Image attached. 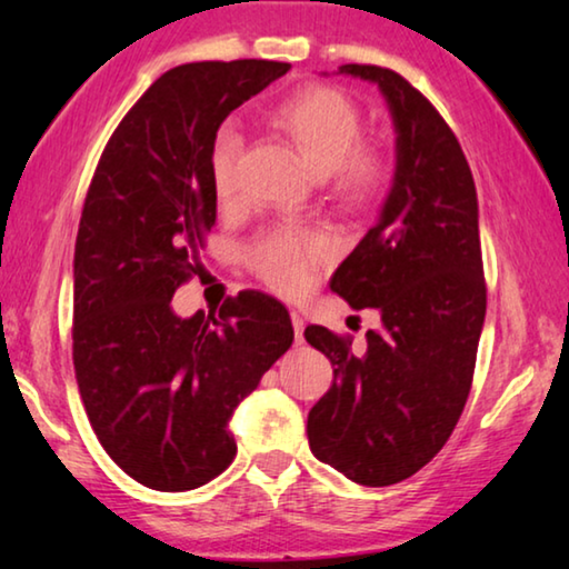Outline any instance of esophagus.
<instances>
[{"label": "esophagus", "instance_id": "esophagus-1", "mask_svg": "<svg viewBox=\"0 0 569 569\" xmlns=\"http://www.w3.org/2000/svg\"><path fill=\"white\" fill-rule=\"evenodd\" d=\"M291 325H293V337H296V345H303V319H301V313H296V311H291Z\"/></svg>", "mask_w": 569, "mask_h": 569}]
</instances>
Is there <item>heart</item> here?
I'll return each instance as SVG.
<instances>
[{
    "mask_svg": "<svg viewBox=\"0 0 569 569\" xmlns=\"http://www.w3.org/2000/svg\"><path fill=\"white\" fill-rule=\"evenodd\" d=\"M268 124L288 140L313 176L329 178L337 197L350 203H368L383 189L386 160L360 146L362 114L345 91L307 87L281 101L268 114ZM242 140L232 124L219 127L209 148V176L219 201L234 193V163ZM329 256L325 237L278 230L252 248V266L268 286L286 296H299L311 286L313 270Z\"/></svg>",
    "mask_w": 569,
    "mask_h": 569,
    "instance_id": "heart-1",
    "label": "heart"
}]
</instances>
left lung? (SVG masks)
Here are the masks:
<instances>
[{"mask_svg": "<svg viewBox=\"0 0 569 569\" xmlns=\"http://www.w3.org/2000/svg\"><path fill=\"white\" fill-rule=\"evenodd\" d=\"M337 73L383 94L396 166L378 222L329 281L352 309H376L380 329L355 355L327 327H307V342L335 366L307 435L319 462L383 488L445 447L468 401L486 321L478 193L460 142L403 76L358 63Z\"/></svg>", "mask_w": 569, "mask_h": 569, "instance_id": "8db88e82", "label": "left lung"}]
</instances>
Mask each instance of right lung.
Masks as SVG:
<instances>
[{
  "instance_id": "right-lung-1",
  "label": "right lung",
  "mask_w": 569,
  "mask_h": 569,
  "mask_svg": "<svg viewBox=\"0 0 569 569\" xmlns=\"http://www.w3.org/2000/svg\"><path fill=\"white\" fill-rule=\"evenodd\" d=\"M288 68H171L127 112L89 186L73 252L76 383L107 455L152 490L199 488L232 462L234 409L293 342L266 293L242 291L211 325L171 303L217 219L211 140Z\"/></svg>"
}]
</instances>
